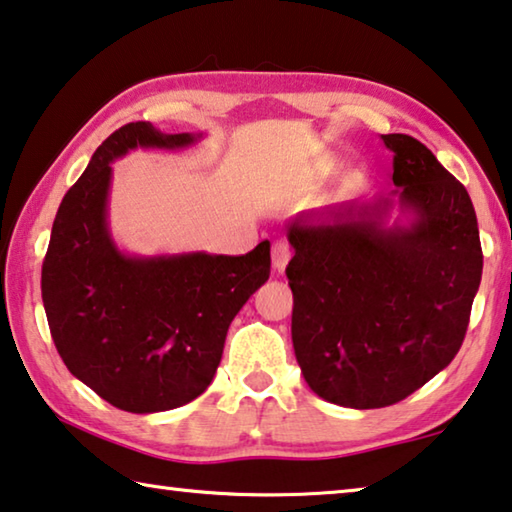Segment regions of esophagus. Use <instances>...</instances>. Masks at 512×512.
Segmentation results:
<instances>
[{"instance_id": "1", "label": "esophagus", "mask_w": 512, "mask_h": 512, "mask_svg": "<svg viewBox=\"0 0 512 512\" xmlns=\"http://www.w3.org/2000/svg\"><path fill=\"white\" fill-rule=\"evenodd\" d=\"M291 255H294V250H291V246H289V243H287L285 239L273 241L271 262H273V269H275V271H285V266L289 264Z\"/></svg>"}]
</instances>
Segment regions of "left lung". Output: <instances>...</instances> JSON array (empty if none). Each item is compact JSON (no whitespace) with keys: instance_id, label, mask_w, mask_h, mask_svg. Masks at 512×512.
Here are the masks:
<instances>
[{"instance_id":"obj_1","label":"left lung","mask_w":512,"mask_h":512,"mask_svg":"<svg viewBox=\"0 0 512 512\" xmlns=\"http://www.w3.org/2000/svg\"><path fill=\"white\" fill-rule=\"evenodd\" d=\"M389 196L289 223L291 339L323 401L371 410L399 403L460 351L483 253L472 200L424 143L385 134ZM394 206L402 216L392 224Z\"/></svg>"}]
</instances>
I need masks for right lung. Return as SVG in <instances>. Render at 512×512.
<instances>
[{
  "mask_svg": "<svg viewBox=\"0 0 512 512\" xmlns=\"http://www.w3.org/2000/svg\"><path fill=\"white\" fill-rule=\"evenodd\" d=\"M202 134H164L150 123L116 129L70 186L43 262V305L72 376L136 415L200 396L221 364L227 328L269 280L271 243L250 253L127 255L107 223L111 164L136 148L180 150Z\"/></svg>",
  "mask_w": 512,
  "mask_h": 512,
  "instance_id": "1",
  "label": "right lung"
}]
</instances>
